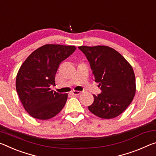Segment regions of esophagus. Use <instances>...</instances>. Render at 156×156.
Here are the masks:
<instances>
[{
  "label": "esophagus",
  "mask_w": 156,
  "mask_h": 156,
  "mask_svg": "<svg viewBox=\"0 0 156 156\" xmlns=\"http://www.w3.org/2000/svg\"><path fill=\"white\" fill-rule=\"evenodd\" d=\"M81 93H82V92H81V91H72L73 94V95H76V96L80 94Z\"/></svg>",
  "instance_id": "34e87169"
}]
</instances>
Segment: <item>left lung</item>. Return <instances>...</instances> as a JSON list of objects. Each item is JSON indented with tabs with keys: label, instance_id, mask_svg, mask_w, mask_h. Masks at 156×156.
Returning <instances> with one entry per match:
<instances>
[{
	"label": "left lung",
	"instance_id": "left-lung-1",
	"mask_svg": "<svg viewBox=\"0 0 156 156\" xmlns=\"http://www.w3.org/2000/svg\"><path fill=\"white\" fill-rule=\"evenodd\" d=\"M90 63L95 82L102 92L94 94L88 106L91 113L102 119L117 117L126 109L136 92L135 76L130 63L107 46H79Z\"/></svg>",
	"mask_w": 156,
	"mask_h": 156
}]
</instances>
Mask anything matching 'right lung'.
Here are the masks:
<instances>
[{
	"label": "right lung",
	"instance_id": "right-lung-1",
	"mask_svg": "<svg viewBox=\"0 0 156 156\" xmlns=\"http://www.w3.org/2000/svg\"><path fill=\"white\" fill-rule=\"evenodd\" d=\"M76 50L75 46L46 44L34 51L17 73L16 89L25 110L37 119L56 116L65 105L68 94L51 90L60 64Z\"/></svg>",
	"mask_w": 156,
	"mask_h": 156
}]
</instances>
